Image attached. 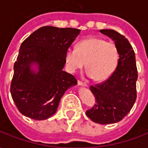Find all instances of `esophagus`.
Masks as SVG:
<instances>
[{
  "label": "esophagus",
  "mask_w": 148,
  "mask_h": 148,
  "mask_svg": "<svg viewBox=\"0 0 148 148\" xmlns=\"http://www.w3.org/2000/svg\"><path fill=\"white\" fill-rule=\"evenodd\" d=\"M77 84L79 85V86H88V85L86 82H82V81L78 80L77 81Z\"/></svg>",
  "instance_id": "esophagus-1"
}]
</instances>
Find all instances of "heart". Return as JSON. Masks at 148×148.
Returning a JSON list of instances; mask_svg holds the SVG:
<instances>
[{
    "mask_svg": "<svg viewBox=\"0 0 148 148\" xmlns=\"http://www.w3.org/2000/svg\"><path fill=\"white\" fill-rule=\"evenodd\" d=\"M119 59L120 51L115 42L96 37L81 40L77 49H67L65 54V60L71 72H76L86 63L88 77L98 82L111 76Z\"/></svg>",
    "mask_w": 148,
    "mask_h": 148,
    "instance_id": "b5f03b06",
    "label": "heart"
}]
</instances>
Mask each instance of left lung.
Wrapping results in <instances>:
<instances>
[{
	"mask_svg": "<svg viewBox=\"0 0 148 148\" xmlns=\"http://www.w3.org/2000/svg\"><path fill=\"white\" fill-rule=\"evenodd\" d=\"M100 32L110 37L116 44L120 59L108 79L90 87L96 101L86 113L95 123L109 124L121 121L133 107L137 96L138 71L135 52L125 36L110 29H101Z\"/></svg>",
	"mask_w": 148,
	"mask_h": 148,
	"instance_id": "obj_1",
	"label": "left lung"
}]
</instances>
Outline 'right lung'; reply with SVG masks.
Returning <instances> with one entry per match:
<instances>
[{
    "instance_id": "add662e5",
    "label": "right lung",
    "mask_w": 148,
    "mask_h": 148,
    "mask_svg": "<svg viewBox=\"0 0 148 148\" xmlns=\"http://www.w3.org/2000/svg\"><path fill=\"white\" fill-rule=\"evenodd\" d=\"M79 32L76 28L44 26L22 42L10 86L21 114L37 121L51 117L66 90L77 83L76 77L62 68L66 51ZM32 63L38 65L37 73L30 70Z\"/></svg>"
}]
</instances>
